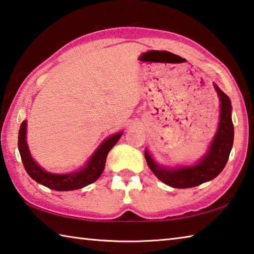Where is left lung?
I'll use <instances>...</instances> for the list:
<instances>
[{
    "instance_id": "8db88e82",
    "label": "left lung",
    "mask_w": 254,
    "mask_h": 254,
    "mask_svg": "<svg viewBox=\"0 0 254 254\" xmlns=\"http://www.w3.org/2000/svg\"><path fill=\"white\" fill-rule=\"evenodd\" d=\"M217 95L221 102L220 123L214 139L209 144L207 153L192 166L165 168L153 160L145 150L144 157L149 168L157 176L159 180L174 188H190L209 182L221 174L224 169L233 145L234 127L232 122V105L229 96L215 85Z\"/></svg>"
}]
</instances>
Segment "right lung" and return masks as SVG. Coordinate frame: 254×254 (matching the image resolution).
Here are the masks:
<instances>
[{"label":"right lung","instance_id":"add662e5","mask_svg":"<svg viewBox=\"0 0 254 254\" xmlns=\"http://www.w3.org/2000/svg\"><path fill=\"white\" fill-rule=\"evenodd\" d=\"M25 134H27V121H23L21 123L19 130L18 147L24 169L28 175L33 180H36L37 183L44 185V186L50 189H54V190L68 191L80 189L96 182L98 177L102 175L103 170H104L107 153L118 142L123 132L111 135L103 141L100 147L96 149V151L93 153V156L89 158L87 163L80 170L65 175L48 173L33 160L29 151Z\"/></svg>","mask_w":254,"mask_h":254}]
</instances>
